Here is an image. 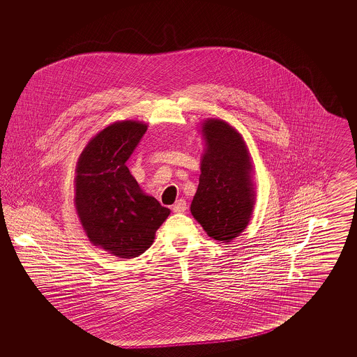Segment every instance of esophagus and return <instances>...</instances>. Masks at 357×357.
<instances>
[{"instance_id":"esophagus-1","label":"esophagus","mask_w":357,"mask_h":357,"mask_svg":"<svg viewBox=\"0 0 357 357\" xmlns=\"http://www.w3.org/2000/svg\"><path fill=\"white\" fill-rule=\"evenodd\" d=\"M187 211V203L183 199H179L173 206V212L175 213H184Z\"/></svg>"}]
</instances>
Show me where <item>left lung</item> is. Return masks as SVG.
<instances>
[{
  "label": "left lung",
  "mask_w": 357,
  "mask_h": 357,
  "mask_svg": "<svg viewBox=\"0 0 357 357\" xmlns=\"http://www.w3.org/2000/svg\"><path fill=\"white\" fill-rule=\"evenodd\" d=\"M202 135L206 151L191 213L209 237L227 243L249 225L255 204L249 149L224 120L206 119Z\"/></svg>",
  "instance_id": "obj_1"
}]
</instances>
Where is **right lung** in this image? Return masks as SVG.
Segmentation results:
<instances>
[{
	"mask_svg": "<svg viewBox=\"0 0 357 357\" xmlns=\"http://www.w3.org/2000/svg\"><path fill=\"white\" fill-rule=\"evenodd\" d=\"M146 124L123 120L89 141L76 167V209L90 242L130 259L149 249L170 209L144 194L126 162Z\"/></svg>",
	"mask_w": 357,
	"mask_h": 357,
	"instance_id": "obj_1",
	"label": "right lung"
}]
</instances>
